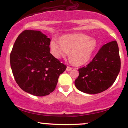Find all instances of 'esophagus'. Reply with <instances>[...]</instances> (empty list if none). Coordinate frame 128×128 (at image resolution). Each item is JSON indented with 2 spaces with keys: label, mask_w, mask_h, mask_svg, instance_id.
<instances>
[{
  "label": "esophagus",
  "mask_w": 128,
  "mask_h": 128,
  "mask_svg": "<svg viewBox=\"0 0 128 128\" xmlns=\"http://www.w3.org/2000/svg\"><path fill=\"white\" fill-rule=\"evenodd\" d=\"M72 69V68H70V67H69V66L67 67V68H66L67 71H70V70H71Z\"/></svg>",
  "instance_id": "obj_1"
}]
</instances>
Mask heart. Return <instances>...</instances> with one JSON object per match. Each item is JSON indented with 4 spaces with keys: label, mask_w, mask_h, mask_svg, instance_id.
Instances as JSON below:
<instances>
[{
    "label": "heart",
    "mask_w": 128,
    "mask_h": 128,
    "mask_svg": "<svg viewBox=\"0 0 128 128\" xmlns=\"http://www.w3.org/2000/svg\"><path fill=\"white\" fill-rule=\"evenodd\" d=\"M94 38L83 33L66 34L60 38L53 37L50 41V51L56 59L66 58L70 51V57L76 66L88 62L96 48Z\"/></svg>",
    "instance_id": "obj_1"
}]
</instances>
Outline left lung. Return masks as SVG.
Returning <instances> with one entry per match:
<instances>
[{"label": "left lung", "instance_id": "left-lung-1", "mask_svg": "<svg viewBox=\"0 0 128 128\" xmlns=\"http://www.w3.org/2000/svg\"><path fill=\"white\" fill-rule=\"evenodd\" d=\"M120 68L118 44L116 41H111L101 48L88 64L78 69L79 76L75 86L86 94L101 93L113 84Z\"/></svg>", "mask_w": 128, "mask_h": 128}]
</instances>
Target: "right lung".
I'll return each instance as SVG.
<instances>
[{
  "instance_id": "add662e5",
  "label": "right lung",
  "mask_w": 128,
  "mask_h": 128,
  "mask_svg": "<svg viewBox=\"0 0 128 128\" xmlns=\"http://www.w3.org/2000/svg\"><path fill=\"white\" fill-rule=\"evenodd\" d=\"M50 41L40 31L24 30L16 38L10 53L15 81L24 91L35 96L52 92L67 68L50 53Z\"/></svg>"
}]
</instances>
